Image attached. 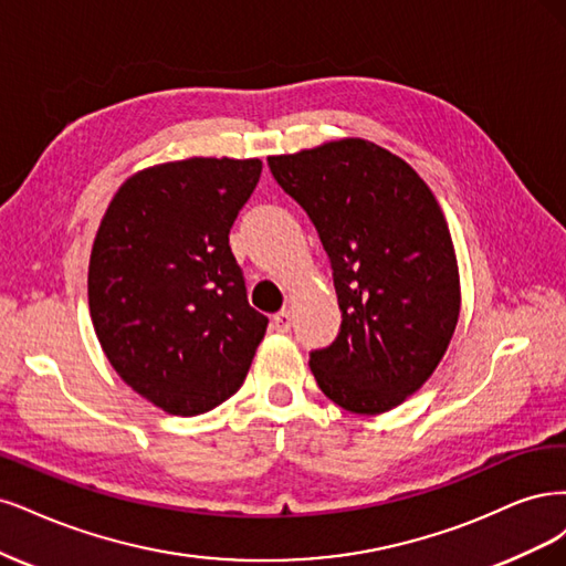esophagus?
<instances>
[{"label":"esophagus","instance_id":"1","mask_svg":"<svg viewBox=\"0 0 566 566\" xmlns=\"http://www.w3.org/2000/svg\"><path fill=\"white\" fill-rule=\"evenodd\" d=\"M291 324H294V315L289 313V310H280L277 315H272V329L275 332H289Z\"/></svg>","mask_w":566,"mask_h":566}]
</instances>
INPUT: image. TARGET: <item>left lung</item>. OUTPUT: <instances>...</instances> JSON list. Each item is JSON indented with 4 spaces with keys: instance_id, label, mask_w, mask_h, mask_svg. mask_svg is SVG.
<instances>
[{
    "instance_id": "8db88e82",
    "label": "left lung",
    "mask_w": 566,
    "mask_h": 566,
    "mask_svg": "<svg viewBox=\"0 0 566 566\" xmlns=\"http://www.w3.org/2000/svg\"><path fill=\"white\" fill-rule=\"evenodd\" d=\"M313 221L340 307L310 353L322 392L353 413L402 405L444 357L461 310L459 265L434 195L405 159L361 138L268 157Z\"/></svg>"
}]
</instances>
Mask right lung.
<instances>
[{
	"instance_id": "1",
	"label": "right lung",
	"mask_w": 566,
	"mask_h": 566,
	"mask_svg": "<svg viewBox=\"0 0 566 566\" xmlns=\"http://www.w3.org/2000/svg\"><path fill=\"white\" fill-rule=\"evenodd\" d=\"M261 169V159L228 157L157 164L117 190L96 232L88 310L101 348L167 413L223 405L265 336L228 237Z\"/></svg>"
}]
</instances>
